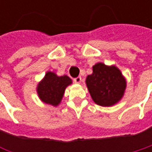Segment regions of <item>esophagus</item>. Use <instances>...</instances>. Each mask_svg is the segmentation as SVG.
<instances>
[{
    "mask_svg": "<svg viewBox=\"0 0 152 152\" xmlns=\"http://www.w3.org/2000/svg\"><path fill=\"white\" fill-rule=\"evenodd\" d=\"M74 82H75L76 83H80L82 82V77H81V76H77L76 78H74Z\"/></svg>",
    "mask_w": 152,
    "mask_h": 152,
    "instance_id": "34e87169",
    "label": "esophagus"
}]
</instances>
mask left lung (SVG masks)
<instances>
[{"label":"left lung","mask_w":152,"mask_h":152,"mask_svg":"<svg viewBox=\"0 0 152 152\" xmlns=\"http://www.w3.org/2000/svg\"><path fill=\"white\" fill-rule=\"evenodd\" d=\"M92 74L86 77V85L93 101L101 106H111L123 97L127 82L115 66L99 62L92 67Z\"/></svg>","instance_id":"left-lung-1"}]
</instances>
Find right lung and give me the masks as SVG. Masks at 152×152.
I'll use <instances>...</instances> for the list:
<instances>
[{
  "label": "right lung",
  "instance_id": "add662e5",
  "mask_svg": "<svg viewBox=\"0 0 152 152\" xmlns=\"http://www.w3.org/2000/svg\"><path fill=\"white\" fill-rule=\"evenodd\" d=\"M71 83L72 80L68 76H58L48 71L37 86L39 98L46 104L57 106L62 99L66 88Z\"/></svg>",
  "mask_w": 152,
  "mask_h": 152
}]
</instances>
